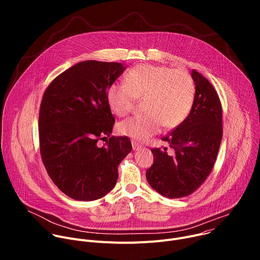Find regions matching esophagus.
<instances>
[{"label": "esophagus", "instance_id": "esophagus-1", "mask_svg": "<svg viewBox=\"0 0 260 260\" xmlns=\"http://www.w3.org/2000/svg\"><path fill=\"white\" fill-rule=\"evenodd\" d=\"M132 145H133V150L134 151H139L142 149V145H140L138 142L136 141H132Z\"/></svg>", "mask_w": 260, "mask_h": 260}]
</instances>
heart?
I'll list each match as a JSON object with an SVG mask.
<instances>
[{
  "mask_svg": "<svg viewBox=\"0 0 260 260\" xmlns=\"http://www.w3.org/2000/svg\"><path fill=\"white\" fill-rule=\"evenodd\" d=\"M125 82H115L107 90V102L119 117L128 114L136 99H144L145 115L129 117L117 125L120 135L146 141L167 128L178 126L190 112L196 85L189 74L181 69L141 64L131 70Z\"/></svg>",
  "mask_w": 260,
  "mask_h": 260,
  "instance_id": "obj_1",
  "label": "heart"
}]
</instances>
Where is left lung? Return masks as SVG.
Segmentation results:
<instances>
[{"label": "left lung", "mask_w": 260, "mask_h": 260, "mask_svg": "<svg viewBox=\"0 0 260 260\" xmlns=\"http://www.w3.org/2000/svg\"><path fill=\"white\" fill-rule=\"evenodd\" d=\"M196 96L188 116L162 138L173 154L153 148V165L146 172L150 186L169 199L187 197L211 173L222 139V108L213 85L191 71Z\"/></svg>", "instance_id": "obj_1"}]
</instances>
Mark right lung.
I'll return each instance as SVG.
<instances>
[{"label": "right lung", "mask_w": 260, "mask_h": 260, "mask_svg": "<svg viewBox=\"0 0 260 260\" xmlns=\"http://www.w3.org/2000/svg\"><path fill=\"white\" fill-rule=\"evenodd\" d=\"M120 62L85 60L62 72L44 92L39 114L40 152L53 183L76 201L112 190L118 166L132 151L127 137H110L115 118L107 90L125 70Z\"/></svg>", "instance_id": "right-lung-1"}]
</instances>
